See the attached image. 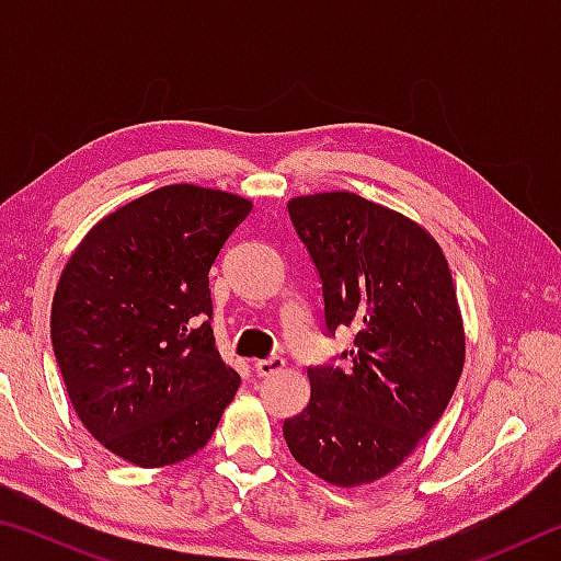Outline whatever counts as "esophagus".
Instances as JSON below:
<instances>
[{"mask_svg":"<svg viewBox=\"0 0 561 561\" xmlns=\"http://www.w3.org/2000/svg\"><path fill=\"white\" fill-rule=\"evenodd\" d=\"M282 368H284V358H282V356H270V358L254 360V371H257V376L279 374Z\"/></svg>","mask_w":561,"mask_h":561,"instance_id":"34e87169","label":"esophagus"}]
</instances>
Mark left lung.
<instances>
[{
    "mask_svg": "<svg viewBox=\"0 0 561 561\" xmlns=\"http://www.w3.org/2000/svg\"><path fill=\"white\" fill-rule=\"evenodd\" d=\"M287 210L324 284L327 329L356 339L344 368H309L311 398L284 440L329 485H368L411 458L460 381L453 274L423 225L348 190L291 197Z\"/></svg>",
    "mask_w": 561,
    "mask_h": 561,
    "instance_id": "1",
    "label": "left lung"
}]
</instances>
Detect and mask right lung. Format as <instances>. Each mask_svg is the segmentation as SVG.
I'll return each instance as SVG.
<instances>
[{
  "instance_id": "add662e5",
  "label": "right lung",
  "mask_w": 561,
  "mask_h": 561,
  "mask_svg": "<svg viewBox=\"0 0 561 561\" xmlns=\"http://www.w3.org/2000/svg\"><path fill=\"white\" fill-rule=\"evenodd\" d=\"M252 201L175 183L91 227L56 284L51 344L79 421L138 468L203 450L240 374L210 327L213 262Z\"/></svg>"
}]
</instances>
